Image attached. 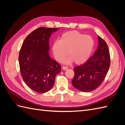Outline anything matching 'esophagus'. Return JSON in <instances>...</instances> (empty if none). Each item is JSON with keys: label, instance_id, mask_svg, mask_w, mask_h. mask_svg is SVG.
<instances>
[{"label": "esophagus", "instance_id": "esophagus-1", "mask_svg": "<svg viewBox=\"0 0 125 125\" xmlns=\"http://www.w3.org/2000/svg\"><path fill=\"white\" fill-rule=\"evenodd\" d=\"M68 69V68L66 66H62V69L64 70V71H66V70H67Z\"/></svg>", "mask_w": 125, "mask_h": 125}]
</instances>
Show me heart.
Masks as SVG:
<instances>
[{"label": "heart", "instance_id": "1", "mask_svg": "<svg viewBox=\"0 0 125 125\" xmlns=\"http://www.w3.org/2000/svg\"><path fill=\"white\" fill-rule=\"evenodd\" d=\"M94 45V40L91 36L77 31H71L63 33L59 41L54 42L52 51L58 62H62L68 52L69 58L65 61L66 62H73L76 65H82L89 59Z\"/></svg>", "mask_w": 125, "mask_h": 125}]
</instances>
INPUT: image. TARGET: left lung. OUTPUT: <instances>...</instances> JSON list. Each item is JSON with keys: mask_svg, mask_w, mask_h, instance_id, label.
Segmentation results:
<instances>
[{"mask_svg": "<svg viewBox=\"0 0 125 125\" xmlns=\"http://www.w3.org/2000/svg\"><path fill=\"white\" fill-rule=\"evenodd\" d=\"M98 45L95 53L86 62L74 68L73 86L82 92L95 90L101 84L110 65V58L107 44L98 36Z\"/></svg>", "mask_w": 125, "mask_h": 125, "instance_id": "obj_1", "label": "left lung"}]
</instances>
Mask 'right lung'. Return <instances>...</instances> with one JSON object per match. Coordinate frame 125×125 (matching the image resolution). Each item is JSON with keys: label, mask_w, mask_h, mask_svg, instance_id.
<instances>
[{"label": "right lung", "mask_w": 125, "mask_h": 125, "mask_svg": "<svg viewBox=\"0 0 125 125\" xmlns=\"http://www.w3.org/2000/svg\"><path fill=\"white\" fill-rule=\"evenodd\" d=\"M59 29L40 27L27 36L21 47L19 61L23 80L30 89L45 93L53 86L61 66L49 55V41Z\"/></svg>", "instance_id": "1"}]
</instances>
